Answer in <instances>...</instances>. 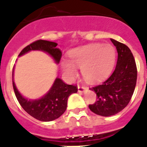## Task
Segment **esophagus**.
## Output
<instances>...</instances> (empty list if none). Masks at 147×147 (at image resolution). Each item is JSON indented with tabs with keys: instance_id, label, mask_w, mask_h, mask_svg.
I'll list each match as a JSON object with an SVG mask.
<instances>
[{
	"instance_id": "esophagus-1",
	"label": "esophagus",
	"mask_w": 147,
	"mask_h": 147,
	"mask_svg": "<svg viewBox=\"0 0 147 147\" xmlns=\"http://www.w3.org/2000/svg\"><path fill=\"white\" fill-rule=\"evenodd\" d=\"M86 89H87V88H86L85 87H83V86H79V85L78 86V91L79 93H83V92H85V91H86Z\"/></svg>"
}]
</instances>
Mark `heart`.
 Segmentation results:
<instances>
[{
	"mask_svg": "<svg viewBox=\"0 0 147 147\" xmlns=\"http://www.w3.org/2000/svg\"><path fill=\"white\" fill-rule=\"evenodd\" d=\"M115 56V49L111 45L92 43L70 51V61L62 59L61 65L69 78H73L78 75L77 67L81 69L85 80L97 82L106 78L111 71Z\"/></svg>",
	"mask_w": 147,
	"mask_h": 147,
	"instance_id": "b5f03b06",
	"label": "heart"
}]
</instances>
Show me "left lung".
I'll return each instance as SVG.
<instances>
[{
	"label": "left lung",
	"mask_w": 147,
	"mask_h": 147,
	"mask_svg": "<svg viewBox=\"0 0 147 147\" xmlns=\"http://www.w3.org/2000/svg\"><path fill=\"white\" fill-rule=\"evenodd\" d=\"M117 51L114 72L102 84L90 88L96 93L97 101L89 105L94 114L110 117L121 111L130 102L137 83V71L134 58L126 45L111 39Z\"/></svg>",
	"instance_id": "8db88e82"
}]
</instances>
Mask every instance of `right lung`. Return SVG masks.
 <instances>
[{"mask_svg": "<svg viewBox=\"0 0 147 147\" xmlns=\"http://www.w3.org/2000/svg\"><path fill=\"white\" fill-rule=\"evenodd\" d=\"M57 43L47 40H37L28 45L19 54V56L33 50L42 51L49 54L56 64L59 63L62 57V52L58 49ZM13 87L15 95L20 105L30 116L40 121H52L59 118L67 108L69 97L78 92L75 85H67L62 79L56 78L52 87L47 94L38 99H27L22 95L16 87L13 81Z\"/></svg>", "mask_w": 147, "mask_h": 147, "instance_id": "1", "label": "right lung"}]
</instances>
